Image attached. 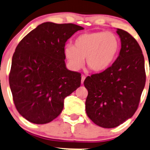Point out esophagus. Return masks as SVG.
<instances>
[{
	"label": "esophagus",
	"instance_id": "obj_1",
	"mask_svg": "<svg viewBox=\"0 0 150 150\" xmlns=\"http://www.w3.org/2000/svg\"><path fill=\"white\" fill-rule=\"evenodd\" d=\"M85 76H84V75H82V80H81V83L83 84V82H84V81H85Z\"/></svg>",
	"mask_w": 150,
	"mask_h": 150
}]
</instances>
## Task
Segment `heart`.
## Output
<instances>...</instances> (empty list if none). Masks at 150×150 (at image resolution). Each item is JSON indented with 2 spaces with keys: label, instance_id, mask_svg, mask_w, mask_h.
Instances as JSON below:
<instances>
[{
  "label": "heart",
  "instance_id": "b5f03b06",
  "mask_svg": "<svg viewBox=\"0 0 150 150\" xmlns=\"http://www.w3.org/2000/svg\"><path fill=\"white\" fill-rule=\"evenodd\" d=\"M120 46V40L115 34L96 31L78 36L74 45L65 47L64 54L74 70L82 68L85 58L87 65L92 71L101 72L115 61Z\"/></svg>",
  "mask_w": 150,
  "mask_h": 150
}]
</instances>
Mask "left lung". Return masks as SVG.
I'll return each instance as SVG.
<instances>
[{
  "label": "left lung",
  "mask_w": 150,
  "mask_h": 150,
  "mask_svg": "<svg viewBox=\"0 0 150 150\" xmlns=\"http://www.w3.org/2000/svg\"><path fill=\"white\" fill-rule=\"evenodd\" d=\"M121 39L119 57L99 74L88 76L86 113L99 127L113 128L130 119L138 108L146 82L144 58L135 38L117 28Z\"/></svg>",
  "instance_id": "obj_1"
}]
</instances>
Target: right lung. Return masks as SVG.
Instances as JSON below:
<instances>
[{"mask_svg":"<svg viewBox=\"0 0 150 150\" xmlns=\"http://www.w3.org/2000/svg\"><path fill=\"white\" fill-rule=\"evenodd\" d=\"M83 27L46 22L23 38L14 53L9 85L18 112L38 125L61 113L64 99L81 85V74L67 69L66 41Z\"/></svg>","mask_w":150,"mask_h":150,"instance_id":"obj_1","label":"right lung"}]
</instances>
